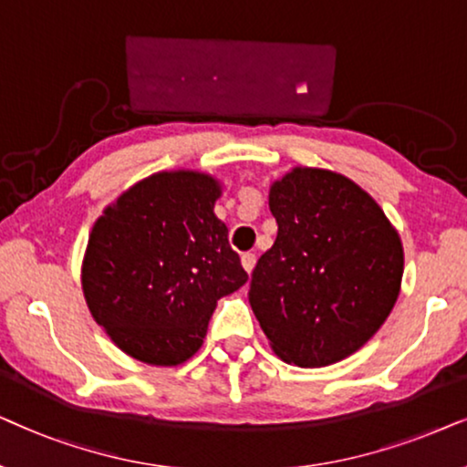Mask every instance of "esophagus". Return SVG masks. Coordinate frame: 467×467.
<instances>
[{"label": "esophagus", "instance_id": "1", "mask_svg": "<svg viewBox=\"0 0 467 467\" xmlns=\"http://www.w3.org/2000/svg\"><path fill=\"white\" fill-rule=\"evenodd\" d=\"M241 265H244V269L247 273H252L254 266H256V256H254V254H244V256H241Z\"/></svg>", "mask_w": 467, "mask_h": 467}]
</instances>
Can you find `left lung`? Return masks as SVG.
<instances>
[{
    "mask_svg": "<svg viewBox=\"0 0 467 467\" xmlns=\"http://www.w3.org/2000/svg\"><path fill=\"white\" fill-rule=\"evenodd\" d=\"M269 209L277 237L252 273V312L279 358L327 368L368 344L393 312L400 233L352 179L312 166L273 182Z\"/></svg>",
    "mask_w": 467,
    "mask_h": 467,
    "instance_id": "left-lung-1",
    "label": "left lung"
}]
</instances>
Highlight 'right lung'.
<instances>
[{
    "label": "right lung",
    "mask_w": 467,
    "mask_h": 467,
    "mask_svg": "<svg viewBox=\"0 0 467 467\" xmlns=\"http://www.w3.org/2000/svg\"><path fill=\"white\" fill-rule=\"evenodd\" d=\"M209 172H153L107 204L80 265L91 318L136 360L175 368L194 357L222 296L247 282L215 215Z\"/></svg>",
    "instance_id": "add662e5"
}]
</instances>
